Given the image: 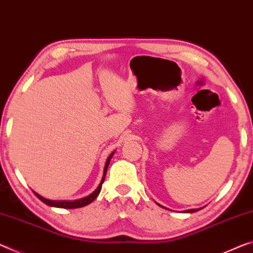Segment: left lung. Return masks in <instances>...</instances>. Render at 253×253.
Masks as SVG:
<instances>
[{"mask_svg": "<svg viewBox=\"0 0 253 253\" xmlns=\"http://www.w3.org/2000/svg\"><path fill=\"white\" fill-rule=\"evenodd\" d=\"M156 205H159L160 207H163L162 205H160V204H158V203H156ZM199 210H202V208H196V210H187V211H184V213H195V211H198Z\"/></svg>", "mask_w": 253, "mask_h": 253, "instance_id": "left-lung-1", "label": "left lung"}]
</instances>
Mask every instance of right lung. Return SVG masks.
I'll return each instance as SVG.
<instances>
[{
  "instance_id": "right-lung-1",
  "label": "right lung",
  "mask_w": 253,
  "mask_h": 253,
  "mask_svg": "<svg viewBox=\"0 0 253 253\" xmlns=\"http://www.w3.org/2000/svg\"><path fill=\"white\" fill-rule=\"evenodd\" d=\"M114 154H115V151L112 152V153L109 156H108L106 164H105V169H103L102 179H101V181H100L99 186L97 187V189H95L89 196H86V197H83V198H80V199H76V200H50V199H47L45 197H42V196H40L36 191H34V194L37 196V197L40 200H42L43 204H46V205L50 206V207H57V208H66V210H73V208H80V207H84V206L89 205V204H91L95 198L98 197V195L100 194V191H101L102 183H103V181H105V178H106V174H107L108 166H109V163L111 161V158H112V156H114Z\"/></svg>"
}]
</instances>
